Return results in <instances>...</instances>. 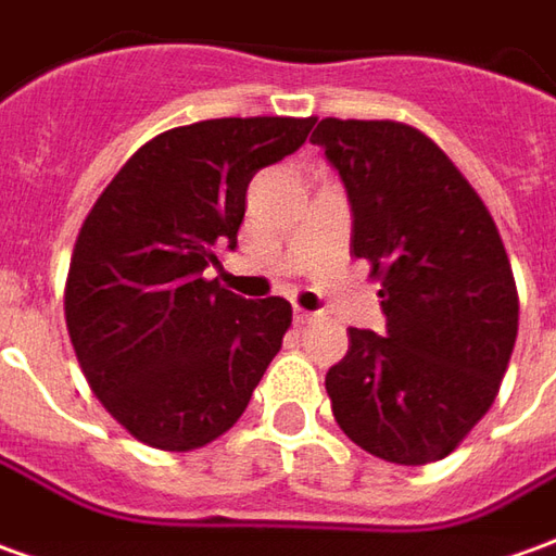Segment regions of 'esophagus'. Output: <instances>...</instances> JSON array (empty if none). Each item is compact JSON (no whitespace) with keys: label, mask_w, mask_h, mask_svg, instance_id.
<instances>
[{"label":"esophagus","mask_w":556,"mask_h":556,"mask_svg":"<svg viewBox=\"0 0 556 556\" xmlns=\"http://www.w3.org/2000/svg\"><path fill=\"white\" fill-rule=\"evenodd\" d=\"M316 316L313 313H307V309H294V326H309Z\"/></svg>","instance_id":"34e87169"}]
</instances>
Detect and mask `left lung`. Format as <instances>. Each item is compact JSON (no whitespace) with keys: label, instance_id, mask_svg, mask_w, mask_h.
<instances>
[{"label":"left lung","instance_id":"obj_1","mask_svg":"<svg viewBox=\"0 0 556 556\" xmlns=\"http://www.w3.org/2000/svg\"><path fill=\"white\" fill-rule=\"evenodd\" d=\"M338 169L350 252L380 277L387 334L350 328L326 389L343 435L399 466L444 459L484 417L517 338V289L484 200L420 130L326 118L309 136Z\"/></svg>","mask_w":556,"mask_h":556}]
</instances>
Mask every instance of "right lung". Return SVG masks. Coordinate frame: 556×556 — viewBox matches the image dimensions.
<instances>
[{
  "label": "right lung",
  "instance_id": "right-lung-1",
  "mask_svg": "<svg viewBox=\"0 0 556 556\" xmlns=\"http://www.w3.org/2000/svg\"><path fill=\"white\" fill-rule=\"evenodd\" d=\"M313 118H215L154 136L81 225L66 328L93 395L142 444L194 451L228 432L282 346L292 304L206 279L237 247L247 188L304 146Z\"/></svg>",
  "mask_w": 556,
  "mask_h": 556
}]
</instances>
